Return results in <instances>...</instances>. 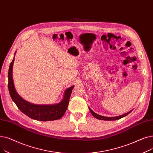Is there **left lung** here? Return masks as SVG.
<instances>
[{
  "label": "left lung",
  "mask_w": 153,
  "mask_h": 153,
  "mask_svg": "<svg viewBox=\"0 0 153 153\" xmlns=\"http://www.w3.org/2000/svg\"><path fill=\"white\" fill-rule=\"evenodd\" d=\"M89 110L91 112V113L92 114V115L94 116V118H96L97 119H98V120H105V121H114V120H119V119H121L123 117H125V116H127L129 113H130L132 111H130L124 114H122V115H120V116H115V117H106V116H101V115H99L98 114H97L96 113H94L93 111H92L90 108H89Z\"/></svg>",
  "instance_id": "8db88e82"
}]
</instances>
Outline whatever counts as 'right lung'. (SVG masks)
I'll return each instance as SVG.
<instances>
[{"instance_id": "obj_1", "label": "right lung", "mask_w": 153, "mask_h": 153, "mask_svg": "<svg viewBox=\"0 0 153 153\" xmlns=\"http://www.w3.org/2000/svg\"><path fill=\"white\" fill-rule=\"evenodd\" d=\"M16 52L10 64L8 73V87L10 95L19 110L32 119L42 121H53L61 118L66 111L69 99L74 86L68 88L64 92L63 99L60 102L53 105H35L29 103L22 98L17 93L14 86L12 69Z\"/></svg>"}]
</instances>
